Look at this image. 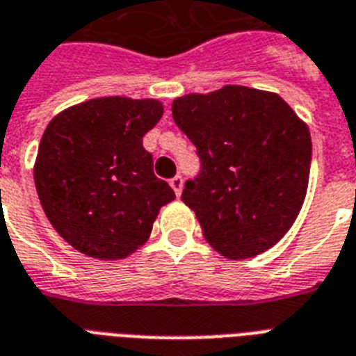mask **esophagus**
<instances>
[{
  "label": "esophagus",
  "mask_w": 356,
  "mask_h": 356,
  "mask_svg": "<svg viewBox=\"0 0 356 356\" xmlns=\"http://www.w3.org/2000/svg\"><path fill=\"white\" fill-rule=\"evenodd\" d=\"M170 186L173 188L175 195H181V192H183V177H181V175H175L173 179H170Z\"/></svg>",
  "instance_id": "esophagus-1"
}]
</instances>
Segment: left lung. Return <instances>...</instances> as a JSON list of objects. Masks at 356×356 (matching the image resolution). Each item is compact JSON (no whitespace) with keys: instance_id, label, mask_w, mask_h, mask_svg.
Here are the masks:
<instances>
[{"instance_id":"left-lung-1","label":"left lung","mask_w":356,"mask_h":356,"mask_svg":"<svg viewBox=\"0 0 356 356\" xmlns=\"http://www.w3.org/2000/svg\"><path fill=\"white\" fill-rule=\"evenodd\" d=\"M172 114L201 161L181 200L207 242L233 260L273 248L307 195L312 142L305 122L281 96L238 85L177 97Z\"/></svg>"}]
</instances>
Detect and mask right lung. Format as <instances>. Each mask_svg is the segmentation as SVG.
Returning <instances> with one entry per match:
<instances>
[{
  "mask_svg": "<svg viewBox=\"0 0 356 356\" xmlns=\"http://www.w3.org/2000/svg\"><path fill=\"white\" fill-rule=\"evenodd\" d=\"M162 113L156 99L96 97L47 123L35 186L49 223L72 248L125 259L149 238L161 207L175 200L142 145Z\"/></svg>",
  "mask_w": 356,
  "mask_h": 356,
  "instance_id": "obj_1",
  "label": "right lung"
}]
</instances>
